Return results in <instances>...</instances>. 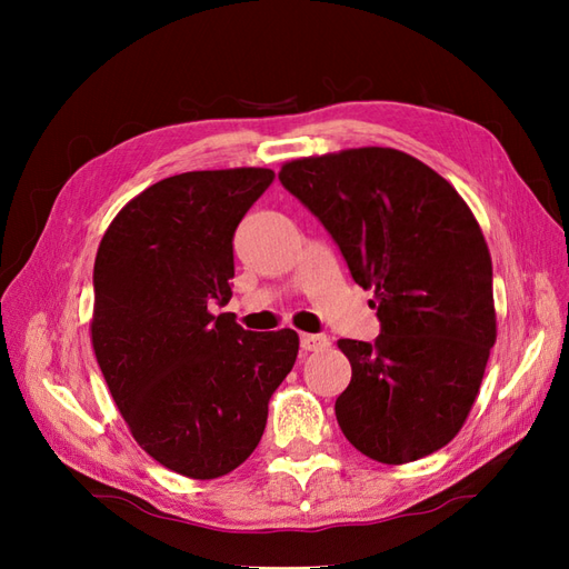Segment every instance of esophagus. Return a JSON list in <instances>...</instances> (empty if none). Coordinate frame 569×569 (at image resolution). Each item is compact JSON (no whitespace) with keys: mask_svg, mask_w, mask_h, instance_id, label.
Segmentation results:
<instances>
[{"mask_svg":"<svg viewBox=\"0 0 569 569\" xmlns=\"http://www.w3.org/2000/svg\"><path fill=\"white\" fill-rule=\"evenodd\" d=\"M325 347H330V339H327L325 335H301L303 351H322Z\"/></svg>","mask_w":569,"mask_h":569,"instance_id":"1","label":"esophagus"}]
</instances>
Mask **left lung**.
Listing matches in <instances>:
<instances>
[{
    "label": "left lung",
    "mask_w": 569,
    "mask_h": 569,
    "mask_svg": "<svg viewBox=\"0 0 569 569\" xmlns=\"http://www.w3.org/2000/svg\"><path fill=\"white\" fill-rule=\"evenodd\" d=\"M375 291L382 335L339 339L351 382L335 403L356 449L420 460L468 420L496 343L491 253L470 206L437 170L391 147L343 149L280 168Z\"/></svg>",
    "instance_id": "1"
}]
</instances>
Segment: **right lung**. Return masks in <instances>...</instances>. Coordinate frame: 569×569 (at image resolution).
I'll return each mask as SVG.
<instances>
[{"instance_id": "add662e5", "label": "right lung", "mask_w": 569, "mask_h": 569, "mask_svg": "<svg viewBox=\"0 0 569 569\" xmlns=\"http://www.w3.org/2000/svg\"><path fill=\"white\" fill-rule=\"evenodd\" d=\"M270 168L192 170L130 199L94 258L92 349L130 435L189 479L239 468L270 396L295 368V330L249 332L232 313V237Z\"/></svg>"}]
</instances>
